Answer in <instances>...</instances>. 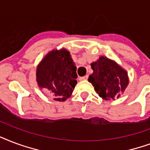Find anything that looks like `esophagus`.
Returning <instances> with one entry per match:
<instances>
[{
  "instance_id": "esophagus-1",
  "label": "esophagus",
  "mask_w": 150,
  "mask_h": 150,
  "mask_svg": "<svg viewBox=\"0 0 150 150\" xmlns=\"http://www.w3.org/2000/svg\"><path fill=\"white\" fill-rule=\"evenodd\" d=\"M88 78V75H86V76H81V77H80V81H85V80H87Z\"/></svg>"
}]
</instances>
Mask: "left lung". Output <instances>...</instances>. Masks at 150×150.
Here are the masks:
<instances>
[{"mask_svg":"<svg viewBox=\"0 0 150 150\" xmlns=\"http://www.w3.org/2000/svg\"><path fill=\"white\" fill-rule=\"evenodd\" d=\"M91 66L93 74L89 76L88 81L98 96L105 100L119 98L129 83L127 71L105 56L99 57Z\"/></svg>","mask_w":150,"mask_h":150,"instance_id":"8db88e82","label":"left lung"}]
</instances>
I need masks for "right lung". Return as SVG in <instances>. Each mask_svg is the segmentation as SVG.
<instances>
[{
    "label": "right lung",
    "instance_id": "right-lung-1",
    "mask_svg": "<svg viewBox=\"0 0 150 150\" xmlns=\"http://www.w3.org/2000/svg\"><path fill=\"white\" fill-rule=\"evenodd\" d=\"M36 76L38 87L59 102L69 98L77 83L76 67L65 48L48 52L38 66Z\"/></svg>",
    "mask_w": 150,
    "mask_h": 150
}]
</instances>
